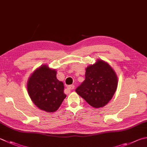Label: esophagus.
<instances>
[{"label": "esophagus", "instance_id": "esophagus-1", "mask_svg": "<svg viewBox=\"0 0 147 147\" xmlns=\"http://www.w3.org/2000/svg\"><path fill=\"white\" fill-rule=\"evenodd\" d=\"M74 89V85H69L67 87V89L69 90H73Z\"/></svg>", "mask_w": 147, "mask_h": 147}]
</instances>
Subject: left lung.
I'll list each match as a JSON object with an SVG mask.
<instances>
[{
  "label": "left lung",
  "instance_id": "1",
  "mask_svg": "<svg viewBox=\"0 0 147 147\" xmlns=\"http://www.w3.org/2000/svg\"><path fill=\"white\" fill-rule=\"evenodd\" d=\"M85 79L76 89L77 94L94 108L103 107L115 93L118 77L107 63L98 60L86 68Z\"/></svg>",
  "mask_w": 147,
  "mask_h": 147
}]
</instances>
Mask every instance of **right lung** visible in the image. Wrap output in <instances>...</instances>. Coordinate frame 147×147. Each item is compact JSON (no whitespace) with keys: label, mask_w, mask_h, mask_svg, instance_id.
Here are the masks:
<instances>
[{"label":"right lung","mask_w":147,"mask_h":147,"mask_svg":"<svg viewBox=\"0 0 147 147\" xmlns=\"http://www.w3.org/2000/svg\"><path fill=\"white\" fill-rule=\"evenodd\" d=\"M27 88L34 105L48 113L57 111L66 97L63 82L57 78V71L46 65L33 72L28 81Z\"/></svg>","instance_id":"obj_1"}]
</instances>
